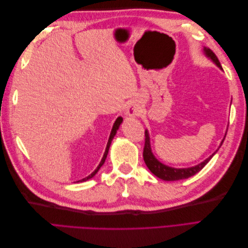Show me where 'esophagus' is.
<instances>
[{
	"label": "esophagus",
	"mask_w": 248,
	"mask_h": 248,
	"mask_svg": "<svg viewBox=\"0 0 248 248\" xmlns=\"http://www.w3.org/2000/svg\"><path fill=\"white\" fill-rule=\"evenodd\" d=\"M126 116L128 117H139L142 112V103L141 101H132L128 104L126 108Z\"/></svg>",
	"instance_id": "1"
}]
</instances>
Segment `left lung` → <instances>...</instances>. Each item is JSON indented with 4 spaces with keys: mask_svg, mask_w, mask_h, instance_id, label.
<instances>
[{
    "mask_svg": "<svg viewBox=\"0 0 248 248\" xmlns=\"http://www.w3.org/2000/svg\"><path fill=\"white\" fill-rule=\"evenodd\" d=\"M202 52L204 55L211 60V61L218 67L220 70H223L222 67L218 61V59L215 56L214 52L207 47L202 48ZM146 134V139H145V148H144V160L146 166L148 167V169L151 170L152 174H154L156 177H158L161 180H164V181H178V180H183V179H187L193 175H196L197 172H199L202 168H204L206 164L210 161V159L215 155V153L218 151L219 148L221 147L222 142L224 140V138L227 136V132L224 134V138L222 139L219 147L217 148L216 151L210 155L207 159H205L204 161H202L201 163L197 164V166L193 167H189V168H180V169H176L172 167H169L167 164L162 163L161 161H159L158 159L156 158L155 155L152 152V148H151V140H150V136H149V131L146 129L145 131Z\"/></svg>",
    "mask_w": 248,
    "mask_h": 248,
    "instance_id": "left-lung-1",
    "label": "left lung"
}]
</instances>
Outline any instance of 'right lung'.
<instances>
[{
	"label": "right lung",
	"mask_w": 248,
	"mask_h": 248,
	"mask_svg": "<svg viewBox=\"0 0 248 248\" xmlns=\"http://www.w3.org/2000/svg\"><path fill=\"white\" fill-rule=\"evenodd\" d=\"M122 122H123V118H122V117H118L117 120L115 121V123H114V125H112V128H111V131H110V134H109V138H108V145H107V148H106V151H104V154H103L102 159H101V161H100V163H99V166L95 169V170L92 172V174H90L88 177H86V178H84V179L78 180V181H77V182H84V181H87V180L93 178V177L97 174V171H98V170H100V168L103 166L104 161H106V159H107V156H108V153L109 146H110V144H111V140H114V138H115V136H116V133H117V130L119 129V127H120V125H121Z\"/></svg>",
	"instance_id": "right-lung-1"
}]
</instances>
